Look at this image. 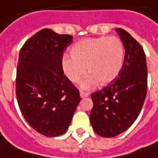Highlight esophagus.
<instances>
[{"mask_svg":"<svg viewBox=\"0 0 158 158\" xmlns=\"http://www.w3.org/2000/svg\"><path fill=\"white\" fill-rule=\"evenodd\" d=\"M79 94H80V97H81V98H85V97L89 96V93H86V92H83V91H80Z\"/></svg>","mask_w":158,"mask_h":158,"instance_id":"esophagus-1","label":"esophagus"}]
</instances>
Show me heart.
<instances>
[{
	"instance_id": "heart-1",
	"label": "heart",
	"mask_w": 158,
	"mask_h": 158,
	"mask_svg": "<svg viewBox=\"0 0 158 158\" xmlns=\"http://www.w3.org/2000/svg\"><path fill=\"white\" fill-rule=\"evenodd\" d=\"M71 57H64L62 68L73 83H77L85 73L80 86L90 89L99 83L107 85L116 79L123 66L125 51L116 36L86 38L76 43L70 50Z\"/></svg>"
}]
</instances>
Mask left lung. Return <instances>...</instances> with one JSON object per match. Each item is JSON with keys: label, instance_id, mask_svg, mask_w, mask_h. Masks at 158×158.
<instances>
[{"label": "left lung", "instance_id": "left-lung-1", "mask_svg": "<svg viewBox=\"0 0 158 158\" xmlns=\"http://www.w3.org/2000/svg\"><path fill=\"white\" fill-rule=\"evenodd\" d=\"M125 49L123 66L116 79L91 94L90 122L96 134L114 137L138 117L147 94V64L143 47L123 29L115 30Z\"/></svg>", "mask_w": 158, "mask_h": 158}]
</instances>
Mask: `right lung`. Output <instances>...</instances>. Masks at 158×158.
I'll return each instance as SVG.
<instances>
[{
  "label": "right lung",
  "instance_id": "right-lung-1",
  "mask_svg": "<svg viewBox=\"0 0 158 158\" xmlns=\"http://www.w3.org/2000/svg\"><path fill=\"white\" fill-rule=\"evenodd\" d=\"M72 43V35L44 29L20 51L15 80L20 110L30 127L47 137L66 132L80 101L79 89L62 68L63 54Z\"/></svg>",
  "mask_w": 158,
  "mask_h": 158
}]
</instances>
